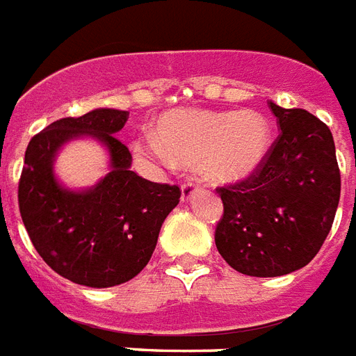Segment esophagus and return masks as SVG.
<instances>
[{"label": "esophagus", "instance_id": "obj_1", "mask_svg": "<svg viewBox=\"0 0 356 356\" xmlns=\"http://www.w3.org/2000/svg\"><path fill=\"white\" fill-rule=\"evenodd\" d=\"M194 190H196V184L194 183H183V186H181V200L183 202H188L190 197H192V194H194Z\"/></svg>", "mask_w": 356, "mask_h": 356}]
</instances>
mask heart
Returning <instances> with one entry per match:
<instances>
[{"label":"heart","instance_id":"heart-1","mask_svg":"<svg viewBox=\"0 0 356 356\" xmlns=\"http://www.w3.org/2000/svg\"><path fill=\"white\" fill-rule=\"evenodd\" d=\"M270 149V124L256 110H175L160 119L159 138L134 143L136 154L156 164L172 156L197 166L213 183H235L256 172Z\"/></svg>","mask_w":356,"mask_h":356}]
</instances>
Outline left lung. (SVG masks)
Wrapping results in <instances>:
<instances>
[{
	"label": "left lung",
	"instance_id": "obj_1",
	"mask_svg": "<svg viewBox=\"0 0 356 356\" xmlns=\"http://www.w3.org/2000/svg\"><path fill=\"white\" fill-rule=\"evenodd\" d=\"M280 134L261 166L241 183L220 186L224 214L214 243L238 273L289 275L316 257L340 202L332 132L300 108L268 102Z\"/></svg>",
	"mask_w": 356,
	"mask_h": 356
}]
</instances>
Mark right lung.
<instances>
[{
    "label": "right lung",
    "instance_id": "obj_1",
    "mask_svg": "<svg viewBox=\"0 0 356 356\" xmlns=\"http://www.w3.org/2000/svg\"><path fill=\"white\" fill-rule=\"evenodd\" d=\"M129 112L97 108L35 134L18 184L22 222L35 250L59 276L88 287L132 280L149 263L160 227L181 197L177 184L151 183L130 170L132 154L115 138ZM93 137L108 149L104 179L86 191L58 184L53 160L65 143Z\"/></svg>",
    "mask_w": 356,
    "mask_h": 356
}]
</instances>
